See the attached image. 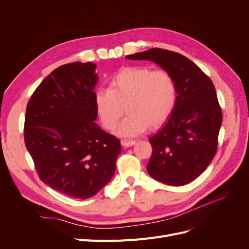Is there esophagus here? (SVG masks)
<instances>
[{
	"mask_svg": "<svg viewBox=\"0 0 249 249\" xmlns=\"http://www.w3.org/2000/svg\"><path fill=\"white\" fill-rule=\"evenodd\" d=\"M136 141L135 140H122V145L124 147H130L132 145H134Z\"/></svg>",
	"mask_w": 249,
	"mask_h": 249,
	"instance_id": "1",
	"label": "esophagus"
}]
</instances>
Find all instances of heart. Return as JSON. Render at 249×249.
I'll use <instances>...</instances> for the list:
<instances>
[{
  "label": "heart",
  "instance_id": "heart-1",
  "mask_svg": "<svg viewBox=\"0 0 249 249\" xmlns=\"http://www.w3.org/2000/svg\"><path fill=\"white\" fill-rule=\"evenodd\" d=\"M177 102V85L171 74L163 70L144 66L120 70L110 81L107 90L94 94V105L105 129H115L124 113H129L115 133L120 137H135L149 125L158 127L166 122Z\"/></svg>",
  "mask_w": 249,
  "mask_h": 249
}]
</instances>
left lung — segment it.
Listing matches in <instances>:
<instances>
[{
  "label": "left lung",
  "instance_id": "obj_1",
  "mask_svg": "<svg viewBox=\"0 0 249 249\" xmlns=\"http://www.w3.org/2000/svg\"><path fill=\"white\" fill-rule=\"evenodd\" d=\"M148 60L176 81L177 102L162 129L149 138L153 154L146 165L154 179L170 186L192 182L206 170L217 150L222 113L213 82L187 57L152 49L125 57Z\"/></svg>",
  "mask_w": 249,
  "mask_h": 249
}]
</instances>
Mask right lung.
<instances>
[{
    "label": "right lung",
    "mask_w": 249,
    "mask_h": 249,
    "mask_svg": "<svg viewBox=\"0 0 249 249\" xmlns=\"http://www.w3.org/2000/svg\"><path fill=\"white\" fill-rule=\"evenodd\" d=\"M95 69L73 62L52 71L32 94L25 118V144L40 179L80 199L110 182L122 152L119 140L95 123Z\"/></svg>",
    "instance_id": "add662e5"
}]
</instances>
